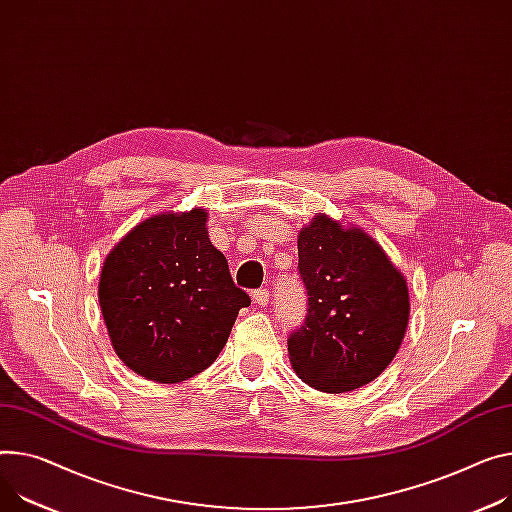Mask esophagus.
Returning <instances> with one entry per match:
<instances>
[{"label":"esophagus","mask_w":512,"mask_h":512,"mask_svg":"<svg viewBox=\"0 0 512 512\" xmlns=\"http://www.w3.org/2000/svg\"><path fill=\"white\" fill-rule=\"evenodd\" d=\"M252 299H254V303H256V305L266 307V305H268L270 295H268V291H266V289H256V291L252 293Z\"/></svg>","instance_id":"1"}]
</instances>
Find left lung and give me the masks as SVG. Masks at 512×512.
Returning a JSON list of instances; mask_svg holds the SVG:
<instances>
[{"label":"left lung","mask_w":512,"mask_h":512,"mask_svg":"<svg viewBox=\"0 0 512 512\" xmlns=\"http://www.w3.org/2000/svg\"><path fill=\"white\" fill-rule=\"evenodd\" d=\"M297 250L307 316L287 340L295 373L326 393L371 383L398 355L408 328L404 274L369 233L328 215L299 231Z\"/></svg>","instance_id":"left-lung-1"}]
</instances>
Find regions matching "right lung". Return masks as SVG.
Here are the masks:
<instances>
[{"label":"right lung","mask_w":512,"mask_h":512,"mask_svg":"<svg viewBox=\"0 0 512 512\" xmlns=\"http://www.w3.org/2000/svg\"><path fill=\"white\" fill-rule=\"evenodd\" d=\"M98 299L116 355L157 383L205 371L250 305L209 240L205 209L133 227L104 260Z\"/></svg>","instance_id":"obj_1"}]
</instances>
